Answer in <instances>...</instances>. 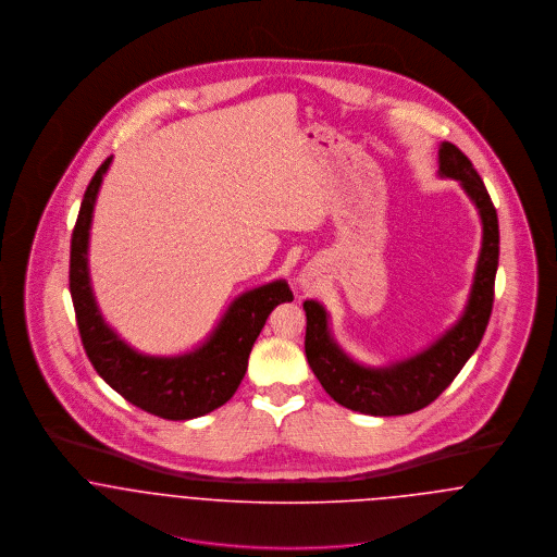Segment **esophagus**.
Listing matches in <instances>:
<instances>
[{"instance_id":"esophagus-1","label":"esophagus","mask_w":557,"mask_h":557,"mask_svg":"<svg viewBox=\"0 0 557 557\" xmlns=\"http://www.w3.org/2000/svg\"><path fill=\"white\" fill-rule=\"evenodd\" d=\"M298 283L302 285V289H313L315 287V272L313 270H302Z\"/></svg>"}]
</instances>
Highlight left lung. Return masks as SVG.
Here are the masks:
<instances>
[{"label": "left lung", "instance_id": "left-lung-1", "mask_svg": "<svg viewBox=\"0 0 557 557\" xmlns=\"http://www.w3.org/2000/svg\"><path fill=\"white\" fill-rule=\"evenodd\" d=\"M442 177H453L476 206L482 223V246L476 274L463 315L433 345L388 367H364L349 358L330 332L327 311L318 300H307V360L338 405L369 416H403L426 407L440 397L474 354L493 309V287L499 261V227L493 201L472 160L457 146H440Z\"/></svg>", "mask_w": 557, "mask_h": 557}]
</instances>
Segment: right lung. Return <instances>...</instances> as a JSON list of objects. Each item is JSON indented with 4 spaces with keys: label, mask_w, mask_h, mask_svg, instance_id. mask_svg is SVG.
<instances>
[{
    "label": "right lung",
    "mask_w": 557,
    "mask_h": 557,
    "mask_svg": "<svg viewBox=\"0 0 557 557\" xmlns=\"http://www.w3.org/2000/svg\"><path fill=\"white\" fill-rule=\"evenodd\" d=\"M111 160L94 173L71 239V296L85 354L96 373L139 409L164 420L206 416L234 397L265 319L281 302H292L294 294L283 278L244 292L212 334L180 356H148L131 347L102 318L87 268L94 203Z\"/></svg>",
    "instance_id": "right-lung-1"
}]
</instances>
